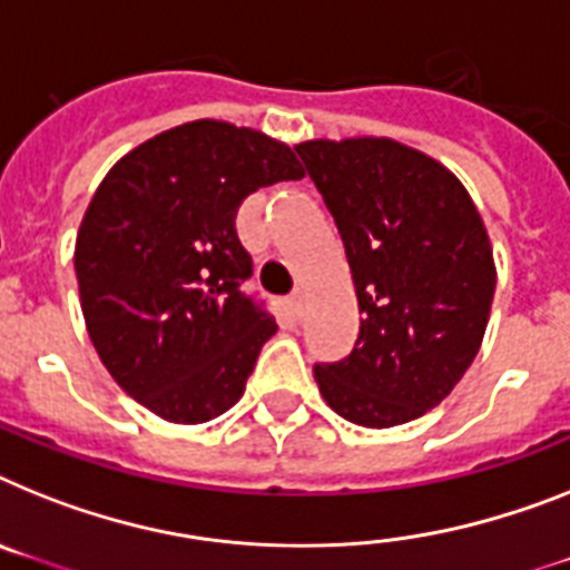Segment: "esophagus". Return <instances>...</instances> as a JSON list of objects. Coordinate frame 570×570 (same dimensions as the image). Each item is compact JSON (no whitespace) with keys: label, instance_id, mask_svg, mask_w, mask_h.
<instances>
[{"label":"esophagus","instance_id":"esophagus-1","mask_svg":"<svg viewBox=\"0 0 570 570\" xmlns=\"http://www.w3.org/2000/svg\"><path fill=\"white\" fill-rule=\"evenodd\" d=\"M304 307H307V293L304 289H295L293 295H289V309H293V315H304Z\"/></svg>","mask_w":570,"mask_h":570}]
</instances>
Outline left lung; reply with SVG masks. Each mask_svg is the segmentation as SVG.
Here are the masks:
<instances>
[{
  "label": "left lung",
  "mask_w": 570,
  "mask_h": 570,
  "mask_svg": "<svg viewBox=\"0 0 570 570\" xmlns=\"http://www.w3.org/2000/svg\"><path fill=\"white\" fill-rule=\"evenodd\" d=\"M295 150L336 219L362 313L351 356L313 367L318 391L367 429L423 417L484 338L495 295L484 219L452 170L391 138Z\"/></svg>",
  "instance_id": "obj_1"
}]
</instances>
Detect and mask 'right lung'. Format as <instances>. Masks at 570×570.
Listing matches in <instances>:
<instances>
[{
    "mask_svg": "<svg viewBox=\"0 0 570 570\" xmlns=\"http://www.w3.org/2000/svg\"><path fill=\"white\" fill-rule=\"evenodd\" d=\"M295 153L226 121H190L104 176L75 243L80 307L100 362L170 423H205L246 391L275 318L243 293L248 194L301 179Z\"/></svg>",
    "mask_w": 570,
    "mask_h": 570,
    "instance_id": "obj_1",
    "label": "right lung"
}]
</instances>
